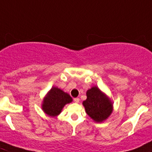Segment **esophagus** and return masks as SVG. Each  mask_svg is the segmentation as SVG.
I'll return each instance as SVG.
<instances>
[{"label": "esophagus", "instance_id": "obj_1", "mask_svg": "<svg viewBox=\"0 0 152 152\" xmlns=\"http://www.w3.org/2000/svg\"><path fill=\"white\" fill-rule=\"evenodd\" d=\"M74 100L75 103H79V98H78V97H76V98H74V100Z\"/></svg>", "mask_w": 152, "mask_h": 152}]
</instances>
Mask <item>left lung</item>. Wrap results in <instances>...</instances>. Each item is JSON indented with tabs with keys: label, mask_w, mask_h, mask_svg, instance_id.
<instances>
[{
	"label": "left lung",
	"mask_w": 152,
	"mask_h": 152,
	"mask_svg": "<svg viewBox=\"0 0 152 152\" xmlns=\"http://www.w3.org/2000/svg\"><path fill=\"white\" fill-rule=\"evenodd\" d=\"M87 99L83 102L88 115L94 121L101 123L111 115L113 102L97 86H93L86 92Z\"/></svg>",
	"instance_id": "8db88e82"
}]
</instances>
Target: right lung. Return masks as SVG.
I'll list each match as a JSON object with an SVG mask.
<instances>
[{"instance_id": "1", "label": "right lung", "mask_w": 152, "mask_h": 152, "mask_svg": "<svg viewBox=\"0 0 152 152\" xmlns=\"http://www.w3.org/2000/svg\"><path fill=\"white\" fill-rule=\"evenodd\" d=\"M73 101L69 94L58 87H52L42 100V110L49 117H56L66 104Z\"/></svg>"}]
</instances>
